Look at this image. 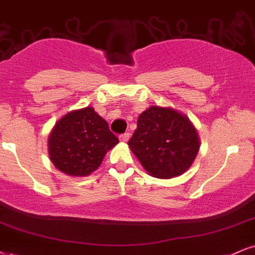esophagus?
<instances>
[{"label":"esophagus","instance_id":"esophagus-1","mask_svg":"<svg viewBox=\"0 0 255 255\" xmlns=\"http://www.w3.org/2000/svg\"><path fill=\"white\" fill-rule=\"evenodd\" d=\"M128 138H130V134L123 133V134H121V136H119V140H121V142H123V143H127L128 140Z\"/></svg>","mask_w":255,"mask_h":255}]
</instances>
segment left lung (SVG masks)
Masks as SVG:
<instances>
[{"mask_svg": "<svg viewBox=\"0 0 255 255\" xmlns=\"http://www.w3.org/2000/svg\"><path fill=\"white\" fill-rule=\"evenodd\" d=\"M128 145L150 175L172 178L190 168L200 140L184 115L170 108L150 106L138 117Z\"/></svg>", "mask_w": 255, "mask_h": 255, "instance_id": "obj_1", "label": "left lung"}]
</instances>
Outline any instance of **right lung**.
Returning <instances> with one entry per match:
<instances>
[{
    "label": "right lung",
    "mask_w": 255,
    "mask_h": 255,
    "mask_svg": "<svg viewBox=\"0 0 255 255\" xmlns=\"http://www.w3.org/2000/svg\"><path fill=\"white\" fill-rule=\"evenodd\" d=\"M118 142L108 122L87 106L71 111L56 123L48 138L49 158L64 174L89 176Z\"/></svg>",
    "instance_id": "right-lung-1"
}]
</instances>
